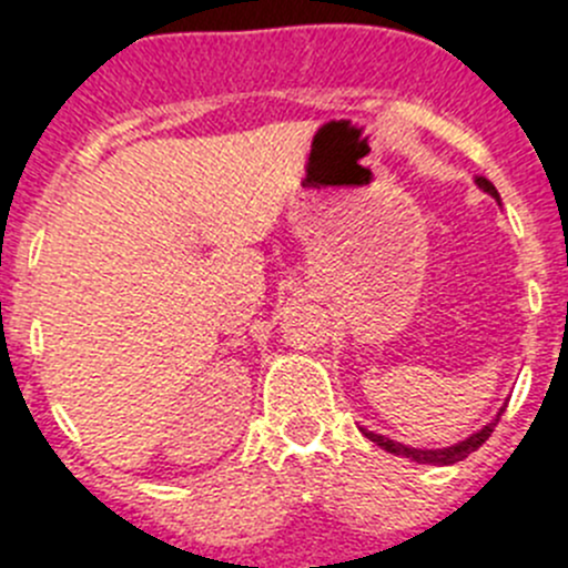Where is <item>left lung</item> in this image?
<instances>
[{
    "label": "left lung",
    "instance_id": "8db88e82",
    "mask_svg": "<svg viewBox=\"0 0 568 568\" xmlns=\"http://www.w3.org/2000/svg\"><path fill=\"white\" fill-rule=\"evenodd\" d=\"M476 184H479L485 193H490V195H496V199H499V190L493 187V182H487L485 176H476ZM496 426H499V417H496L493 423H487V426L481 428V432H476L474 437L463 439V443L452 445V448H439V452H423V448H409V445L392 443V439L381 437V434H375V432H364V428H362V432L367 434V437L373 439L375 445H381L384 452L395 454V457H409V459H415V463H423V465H454V463H463L468 454H474L476 448H479V445L485 443L487 437H490L493 428H496Z\"/></svg>",
    "mask_w": 568,
    "mask_h": 568
}]
</instances>
